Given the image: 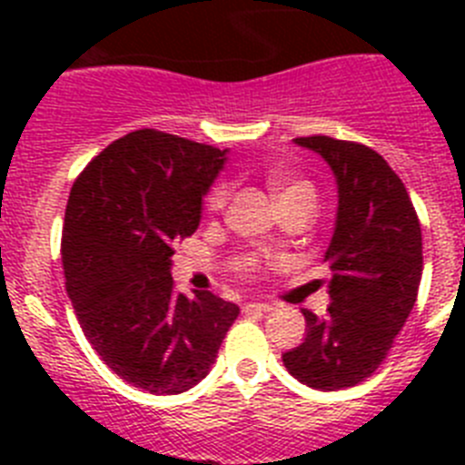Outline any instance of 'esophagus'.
I'll use <instances>...</instances> for the list:
<instances>
[{
  "instance_id": "obj_1",
  "label": "esophagus",
  "mask_w": 465,
  "mask_h": 465,
  "mask_svg": "<svg viewBox=\"0 0 465 465\" xmlns=\"http://www.w3.org/2000/svg\"><path fill=\"white\" fill-rule=\"evenodd\" d=\"M274 305L272 302H258V300H253V302H246L244 305V312H272Z\"/></svg>"
}]
</instances>
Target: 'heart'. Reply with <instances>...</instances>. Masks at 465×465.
Listing matches in <instances>:
<instances>
[{
  "instance_id": "heart-1",
  "label": "heart",
  "mask_w": 465,
  "mask_h": 465,
  "mask_svg": "<svg viewBox=\"0 0 465 465\" xmlns=\"http://www.w3.org/2000/svg\"><path fill=\"white\" fill-rule=\"evenodd\" d=\"M270 191H272L274 200L277 203H283V200H307L310 204H314V186H312L310 182H305V179H295V176H272L270 179ZM225 197H228V188L225 186H216L212 191V195H209V207L219 209L223 207ZM262 262L258 261V258H246L244 268L252 272V270H258L261 268Z\"/></svg>"
}]
</instances>
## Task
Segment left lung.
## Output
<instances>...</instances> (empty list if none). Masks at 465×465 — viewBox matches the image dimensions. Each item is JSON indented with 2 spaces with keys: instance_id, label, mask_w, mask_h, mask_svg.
Listing matches in <instances>:
<instances>
[{
  "instance_id": "left-lung-1",
  "label": "left lung",
  "mask_w": 465,
  "mask_h": 465,
  "mask_svg": "<svg viewBox=\"0 0 465 465\" xmlns=\"http://www.w3.org/2000/svg\"><path fill=\"white\" fill-rule=\"evenodd\" d=\"M295 143L335 174L338 216L323 256L332 272L328 314L302 312L305 340L282 361L302 384L338 391L371 377L408 322L424 270L421 225L401 176L377 151L323 134Z\"/></svg>"
}]
</instances>
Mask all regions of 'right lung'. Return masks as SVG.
<instances>
[{"mask_svg":"<svg viewBox=\"0 0 465 465\" xmlns=\"http://www.w3.org/2000/svg\"><path fill=\"white\" fill-rule=\"evenodd\" d=\"M228 149L134 130L94 155L67 200L63 265L84 335L127 384L183 393L212 371L235 302L174 293L176 240L200 225Z\"/></svg>","mask_w":465,"mask_h":465,"instance_id":"1","label":"right lung"}]
</instances>
